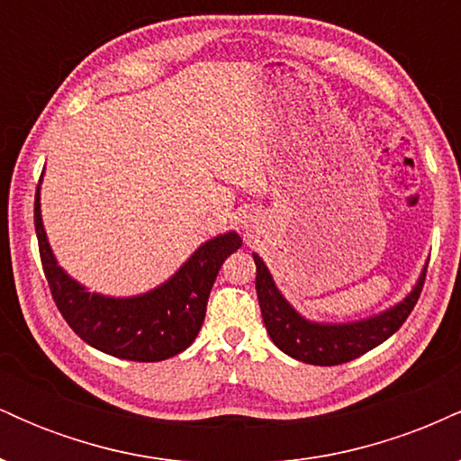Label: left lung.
Listing matches in <instances>:
<instances>
[{"label":"left lung","instance_id":"left-lung-1","mask_svg":"<svg viewBox=\"0 0 461 461\" xmlns=\"http://www.w3.org/2000/svg\"><path fill=\"white\" fill-rule=\"evenodd\" d=\"M253 262H256V293L260 301L264 327L275 347L282 348L285 356L314 364V366H336V364L351 362L388 340L414 310L427 271L425 264L410 293L390 308L357 321L327 322L312 321L301 314L284 297L258 253H253Z\"/></svg>","mask_w":461,"mask_h":461}]
</instances>
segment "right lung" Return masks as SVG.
<instances>
[{
    "instance_id": "add662e5",
    "label": "right lung",
    "mask_w": 461,
    "mask_h": 461,
    "mask_svg": "<svg viewBox=\"0 0 461 461\" xmlns=\"http://www.w3.org/2000/svg\"><path fill=\"white\" fill-rule=\"evenodd\" d=\"M43 176L36 186L34 227L47 284L68 327L97 351L130 362H160L193 345L221 264L240 249L242 238L234 230L210 238L171 277L147 293L131 297L91 293L58 264L50 245L41 214Z\"/></svg>"
}]
</instances>
